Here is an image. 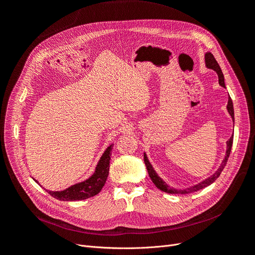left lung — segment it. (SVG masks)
I'll return each instance as SVG.
<instances>
[{"label": "left lung", "instance_id": "1", "mask_svg": "<svg viewBox=\"0 0 255 255\" xmlns=\"http://www.w3.org/2000/svg\"><path fill=\"white\" fill-rule=\"evenodd\" d=\"M205 63H206V67L210 68V69H213V70H215L216 72H217L218 76H219V84L221 85L222 87H226V84H225V78H223V73L221 71V69L217 63V60L215 59L214 55L212 53H207L205 55ZM227 109L231 115V117L233 118L234 120V109H233V102H232V99H231V97L229 98V102H228V105H227ZM228 149H227V155L225 157V159H223L222 164L220 165L219 169L217 171H216L211 177H208V179H206L205 181L199 183L198 185H195V186H192L190 188H187L185 190H176V189H173L171 187H169L168 185H166L164 183V181L160 179V177L155 173V171H154V169L152 168L151 164L149 163L148 160V157H146L145 154H143V160H144V164L146 166V170H148V173H149V176L151 177L152 182L154 183V185L155 186L160 189L161 191H165L167 192V194H182V195H186V194H190V192H195V191H198L200 189H203L205 188L206 186H208V185H211L212 183H214L216 180L218 179V176L220 175V173L222 172L223 169H225L226 165H227V161H228V158L230 156V152H231V149H232V144H233V136L230 138V139L228 140Z\"/></svg>", "mask_w": 255, "mask_h": 255}]
</instances>
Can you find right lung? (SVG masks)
Segmentation results:
<instances>
[{
  "instance_id": "add662e5",
  "label": "right lung",
  "mask_w": 255,
  "mask_h": 255,
  "mask_svg": "<svg viewBox=\"0 0 255 255\" xmlns=\"http://www.w3.org/2000/svg\"><path fill=\"white\" fill-rule=\"evenodd\" d=\"M113 145L106 149L102 157L100 158L95 173L88 180L75 184L63 191H49V194L60 201H80L98 195L103 188L110 171V160ZM36 181V180H35ZM37 182V181H36ZM38 183V182H37Z\"/></svg>"
}]
</instances>
